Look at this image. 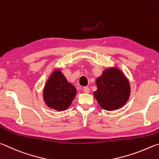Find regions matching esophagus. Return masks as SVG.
Here are the masks:
<instances>
[{"label":"esophagus","mask_w":159,"mask_h":159,"mask_svg":"<svg viewBox=\"0 0 159 159\" xmlns=\"http://www.w3.org/2000/svg\"><path fill=\"white\" fill-rule=\"evenodd\" d=\"M83 92H85V93H89V89L88 87H84L83 89Z\"/></svg>","instance_id":"esophagus-1"}]
</instances>
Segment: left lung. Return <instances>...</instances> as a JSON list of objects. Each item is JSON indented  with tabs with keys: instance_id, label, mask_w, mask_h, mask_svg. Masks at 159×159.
Returning a JSON list of instances; mask_svg holds the SVG:
<instances>
[{
	"instance_id": "left-lung-1",
	"label": "left lung",
	"mask_w": 159,
	"mask_h": 159,
	"mask_svg": "<svg viewBox=\"0 0 159 159\" xmlns=\"http://www.w3.org/2000/svg\"><path fill=\"white\" fill-rule=\"evenodd\" d=\"M96 84L97 89L93 94L103 109L109 111L117 110L127 102L131 94L130 83L118 68L106 69L96 79Z\"/></svg>"
}]
</instances>
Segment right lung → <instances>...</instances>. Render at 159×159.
<instances>
[{
  "label": "right lung",
  "mask_w": 159,
  "mask_h": 159,
  "mask_svg": "<svg viewBox=\"0 0 159 159\" xmlns=\"http://www.w3.org/2000/svg\"><path fill=\"white\" fill-rule=\"evenodd\" d=\"M76 94V89L62 74L56 70L52 72L43 90V99L48 107L56 111L67 109Z\"/></svg>",
  "instance_id": "add662e5"
}]
</instances>
